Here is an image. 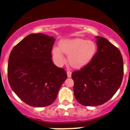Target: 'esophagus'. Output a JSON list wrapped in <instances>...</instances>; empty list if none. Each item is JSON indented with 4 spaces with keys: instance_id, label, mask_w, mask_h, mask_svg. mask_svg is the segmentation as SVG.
I'll return each mask as SVG.
<instances>
[{
    "instance_id": "1",
    "label": "esophagus",
    "mask_w": 130,
    "mask_h": 130,
    "mask_svg": "<svg viewBox=\"0 0 130 130\" xmlns=\"http://www.w3.org/2000/svg\"><path fill=\"white\" fill-rule=\"evenodd\" d=\"M67 75H68V77H69V78H70V77H71V71H70V70H68V71H67Z\"/></svg>"
}]
</instances>
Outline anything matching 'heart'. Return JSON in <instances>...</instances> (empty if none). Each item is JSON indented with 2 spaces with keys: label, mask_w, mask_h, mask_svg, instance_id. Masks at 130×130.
Here are the masks:
<instances>
[{
  "label": "heart",
  "mask_w": 130,
  "mask_h": 130,
  "mask_svg": "<svg viewBox=\"0 0 130 130\" xmlns=\"http://www.w3.org/2000/svg\"><path fill=\"white\" fill-rule=\"evenodd\" d=\"M97 52V46L95 42L80 38L62 40L59 42V48L52 49V54L58 64H62L65 62L63 53L68 57L70 66L75 69L83 68L88 65Z\"/></svg>",
  "instance_id": "obj_1"
}]
</instances>
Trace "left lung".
<instances>
[{
    "label": "left lung",
    "mask_w": 130,
    "mask_h": 130,
    "mask_svg": "<svg viewBox=\"0 0 130 130\" xmlns=\"http://www.w3.org/2000/svg\"><path fill=\"white\" fill-rule=\"evenodd\" d=\"M97 52L88 65L73 71V91L82 105L95 106L109 101L122 83L124 64L119 50L106 39L96 37Z\"/></svg>",
    "instance_id": "1"
}]
</instances>
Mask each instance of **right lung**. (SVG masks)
I'll list each match as a JSON object with an SVG mask.
<instances>
[{
    "mask_svg": "<svg viewBox=\"0 0 130 130\" xmlns=\"http://www.w3.org/2000/svg\"><path fill=\"white\" fill-rule=\"evenodd\" d=\"M55 39L42 34H30L11 52L8 65L9 84L26 104L46 107L55 101L59 89L67 78L64 69L52 59Z\"/></svg>",
    "mask_w": 130,
    "mask_h": 130,
    "instance_id": "1",
    "label": "right lung"
}]
</instances>
